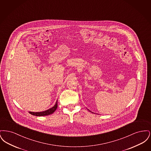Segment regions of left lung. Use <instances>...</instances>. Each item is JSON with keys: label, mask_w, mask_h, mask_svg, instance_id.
<instances>
[{"label": "left lung", "mask_w": 151, "mask_h": 151, "mask_svg": "<svg viewBox=\"0 0 151 151\" xmlns=\"http://www.w3.org/2000/svg\"><path fill=\"white\" fill-rule=\"evenodd\" d=\"M89 111H90V110H89Z\"/></svg>", "instance_id": "1"}]
</instances>
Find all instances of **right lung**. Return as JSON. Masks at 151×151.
<instances>
[{"label":"right lung","mask_w":151,"mask_h":151,"mask_svg":"<svg viewBox=\"0 0 151 151\" xmlns=\"http://www.w3.org/2000/svg\"><path fill=\"white\" fill-rule=\"evenodd\" d=\"M58 101H57L55 105L52 107V108L47 110H45V111H41V112H31V111H29V113L32 114V115H36V116H45V115H50L52 114L57 109V108L58 107Z\"/></svg>","instance_id":"add662e5"}]
</instances>
